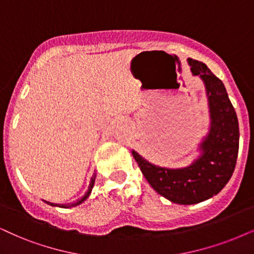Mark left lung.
<instances>
[{"instance_id":"left-lung-1","label":"left lung","mask_w":254,"mask_h":254,"mask_svg":"<svg viewBox=\"0 0 254 254\" xmlns=\"http://www.w3.org/2000/svg\"><path fill=\"white\" fill-rule=\"evenodd\" d=\"M191 71L206 86L211 129L201 143V157L185 169H165L150 164L136 151L134 160L153 190L172 203L197 204L219 193L236 168L239 150V125L223 82L199 61L189 59Z\"/></svg>"}]
</instances>
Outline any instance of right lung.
<instances>
[{
    "label": "right lung",
    "instance_id": "1",
    "mask_svg": "<svg viewBox=\"0 0 254 254\" xmlns=\"http://www.w3.org/2000/svg\"><path fill=\"white\" fill-rule=\"evenodd\" d=\"M95 178H96V175H94V177L91 178V181H90V185H89V189H88V192H86L85 193V195L84 197H83L82 199H79V200H76L75 203H70V204H53V203H49V201H46V203H48V204H50V205H53V206H59V207H63V208H69V207H73V206H76V205H78V204H81L82 201H84L86 198L89 197V194H90V192H91V190H92V186H94V183H95Z\"/></svg>",
    "mask_w": 254,
    "mask_h": 254
}]
</instances>
